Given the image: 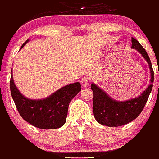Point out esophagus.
Wrapping results in <instances>:
<instances>
[{"label":"esophagus","mask_w":159,"mask_h":159,"mask_svg":"<svg viewBox=\"0 0 159 159\" xmlns=\"http://www.w3.org/2000/svg\"><path fill=\"white\" fill-rule=\"evenodd\" d=\"M89 83V79L88 76H83V77L82 78L81 84L82 85L84 86V87H85V86H87Z\"/></svg>","instance_id":"esophagus-1"}]
</instances>
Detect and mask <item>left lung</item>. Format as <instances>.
Instances as JSON below:
<instances>
[{
    "instance_id": "obj_1",
    "label": "left lung",
    "mask_w": 159,
    "mask_h": 159,
    "mask_svg": "<svg viewBox=\"0 0 159 159\" xmlns=\"http://www.w3.org/2000/svg\"><path fill=\"white\" fill-rule=\"evenodd\" d=\"M131 42V48L138 50L148 62L151 74L150 82L153 83L154 72L148 53L134 38H132ZM152 88V84H150L138 97L125 102H118L113 100L102 90L92 83L91 89L93 93V111L96 120L99 124L108 127H119L130 122L143 111Z\"/></svg>"
}]
</instances>
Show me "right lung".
<instances>
[{"label":"right lung","instance_id":"obj_1","mask_svg":"<svg viewBox=\"0 0 159 159\" xmlns=\"http://www.w3.org/2000/svg\"><path fill=\"white\" fill-rule=\"evenodd\" d=\"M27 42L28 40L22 45L21 48ZM10 91L21 117L33 126L48 130L59 128L65 124L70 102L81 91V85L80 83L70 84L46 99L32 100L23 97L17 90L14 83L11 70Z\"/></svg>","mask_w":159,"mask_h":159}]
</instances>
